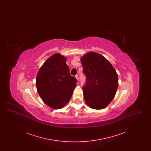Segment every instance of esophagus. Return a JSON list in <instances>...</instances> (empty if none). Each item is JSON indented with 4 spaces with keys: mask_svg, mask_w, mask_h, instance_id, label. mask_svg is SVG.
Listing matches in <instances>:
<instances>
[{
    "mask_svg": "<svg viewBox=\"0 0 151 151\" xmlns=\"http://www.w3.org/2000/svg\"><path fill=\"white\" fill-rule=\"evenodd\" d=\"M75 78H76V79H77L78 81H79V76H78V75H76V76H75Z\"/></svg>",
    "mask_w": 151,
    "mask_h": 151,
    "instance_id": "1",
    "label": "esophagus"
}]
</instances>
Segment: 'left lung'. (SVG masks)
Segmentation results:
<instances>
[{
  "instance_id": "left-lung-1",
  "label": "left lung",
  "mask_w": 151,
  "mask_h": 151,
  "mask_svg": "<svg viewBox=\"0 0 151 151\" xmlns=\"http://www.w3.org/2000/svg\"><path fill=\"white\" fill-rule=\"evenodd\" d=\"M86 83L83 88L85 102L93 109L106 108L115 97L118 77L107 59L96 52L86 53L81 58Z\"/></svg>"
}]
</instances>
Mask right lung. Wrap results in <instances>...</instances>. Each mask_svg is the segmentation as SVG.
Returning <instances> with one entry per match:
<instances>
[{
	"label": "right lung",
	"mask_w": 151,
	"mask_h": 151,
	"mask_svg": "<svg viewBox=\"0 0 151 151\" xmlns=\"http://www.w3.org/2000/svg\"><path fill=\"white\" fill-rule=\"evenodd\" d=\"M67 58L56 53L49 58L36 76V87L41 99L54 109L63 108L70 101L76 86V79L71 76Z\"/></svg>",
	"instance_id": "add662e5"
}]
</instances>
